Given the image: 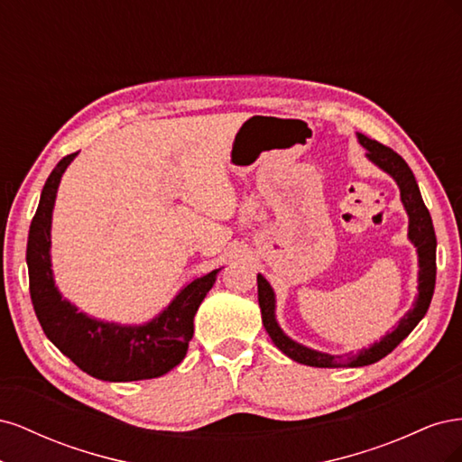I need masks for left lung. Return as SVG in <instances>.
<instances>
[{"mask_svg":"<svg viewBox=\"0 0 462 462\" xmlns=\"http://www.w3.org/2000/svg\"><path fill=\"white\" fill-rule=\"evenodd\" d=\"M358 141L366 148V156L393 177L401 189V200L409 214V239L418 248V262H420V273H418V299L412 309L402 316L397 328L387 333L380 343H374L370 348H362L358 355L333 356L312 351V348H306L289 339L287 335L279 329L273 316V291L270 283L265 282L262 275H258V302L265 331H268L272 341L283 355H287L295 362H300V365L314 368H355L368 366L377 360H382L393 351V348L418 326V321L426 316L433 297V287H436V231H433L431 216L422 200L420 189L416 185V179L411 171V167L397 152L380 144L377 141H372L366 134H358Z\"/></svg>","mask_w":462,"mask_h":462,"instance_id":"left-lung-1","label":"left lung"}]
</instances>
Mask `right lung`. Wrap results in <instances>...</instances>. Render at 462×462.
Here are the masks:
<instances>
[{
	"label": "right lung",
	"mask_w": 462,
	"mask_h": 462,
	"mask_svg": "<svg viewBox=\"0 0 462 462\" xmlns=\"http://www.w3.org/2000/svg\"><path fill=\"white\" fill-rule=\"evenodd\" d=\"M75 153L65 156L50 173L26 243L31 299L46 337L75 365L97 380L136 382L160 377L185 358L197 314L217 270L194 279L175 300L146 326L123 328L77 312L53 285L50 263V226L60 180Z\"/></svg>",
	"instance_id": "right-lung-1"
}]
</instances>
